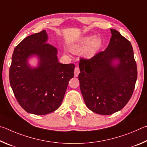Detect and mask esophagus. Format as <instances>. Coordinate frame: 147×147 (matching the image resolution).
I'll list each match as a JSON object with an SVG mask.
<instances>
[{
  "label": "esophagus",
  "mask_w": 147,
  "mask_h": 147,
  "mask_svg": "<svg viewBox=\"0 0 147 147\" xmlns=\"http://www.w3.org/2000/svg\"><path fill=\"white\" fill-rule=\"evenodd\" d=\"M80 73V69L78 67H76L75 69H74V76L77 77L78 76V74Z\"/></svg>",
  "instance_id": "obj_1"
}]
</instances>
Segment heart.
<instances>
[{
	"instance_id": "1",
	"label": "heart",
	"mask_w": 147,
	"mask_h": 147,
	"mask_svg": "<svg viewBox=\"0 0 147 147\" xmlns=\"http://www.w3.org/2000/svg\"><path fill=\"white\" fill-rule=\"evenodd\" d=\"M102 46V41L100 38L93 35L85 36L78 39L72 47L74 52L83 51L84 56L86 58H91L98 53Z\"/></svg>"
}]
</instances>
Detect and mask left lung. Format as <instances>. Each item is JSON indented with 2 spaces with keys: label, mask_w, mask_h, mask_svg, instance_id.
Instances as JSON below:
<instances>
[{
  "label": "left lung",
  "mask_w": 147,
  "mask_h": 147,
  "mask_svg": "<svg viewBox=\"0 0 147 147\" xmlns=\"http://www.w3.org/2000/svg\"><path fill=\"white\" fill-rule=\"evenodd\" d=\"M105 51L90 59H80L81 93L88 108L100 115H111L130 100L138 77L132 46L114 29ZM118 61L115 64L114 61Z\"/></svg>",
  "instance_id": "obj_1"
}]
</instances>
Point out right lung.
I'll use <instances>...</instances> for the list:
<instances>
[{"label": "right lung", "instance_id": "1", "mask_svg": "<svg viewBox=\"0 0 147 147\" xmlns=\"http://www.w3.org/2000/svg\"><path fill=\"white\" fill-rule=\"evenodd\" d=\"M47 40L45 30L24 38L15 48L9 68V83L17 102L26 112L38 115L59 108L74 76V65L59 63L58 50ZM32 55L39 59L35 68L28 63Z\"/></svg>", "mask_w": 147, "mask_h": 147}]
</instances>
